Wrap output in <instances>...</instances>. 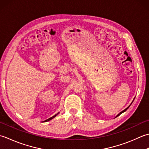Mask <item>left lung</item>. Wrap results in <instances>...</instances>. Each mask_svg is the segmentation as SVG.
<instances>
[{"label":"left lung","mask_w":149,"mask_h":149,"mask_svg":"<svg viewBox=\"0 0 149 149\" xmlns=\"http://www.w3.org/2000/svg\"><path fill=\"white\" fill-rule=\"evenodd\" d=\"M134 99H135V97H134V100H133V101H134ZM133 101L132 102V103H131V104H130L129 105V107H127V108H126L125 109H124V110H123V111H121V112H120V113L119 114H118L117 115V116H116V117H115V118H116L117 116H120V114H121V113H124V112H125V111H126L127 110V109H129V107H130V105H131V104H132V102H133Z\"/></svg>","instance_id":"1"}]
</instances>
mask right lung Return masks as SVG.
Wrapping results in <instances>:
<instances>
[{
    "mask_svg": "<svg viewBox=\"0 0 149 149\" xmlns=\"http://www.w3.org/2000/svg\"><path fill=\"white\" fill-rule=\"evenodd\" d=\"M59 114V113H58L56 114H55V115H54V116H52V117H51L50 118H49V119H47V120H45V121H43V122H46V121H49V120H52L53 119V118H54V117H56V116H57V115L58 114Z\"/></svg>",
    "mask_w": 149,
    "mask_h": 149,
    "instance_id": "right-lung-1",
    "label": "right lung"
}]
</instances>
